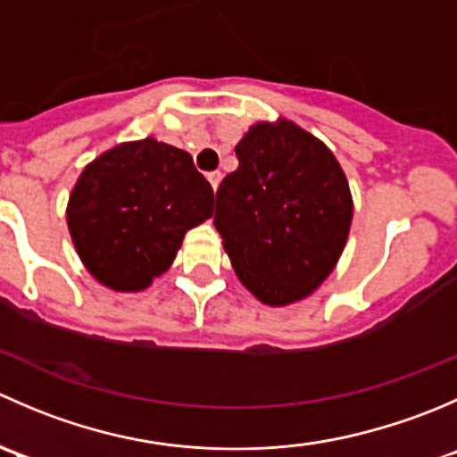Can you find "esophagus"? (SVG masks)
Returning <instances> with one entry per match:
<instances>
[{
    "mask_svg": "<svg viewBox=\"0 0 457 457\" xmlns=\"http://www.w3.org/2000/svg\"><path fill=\"white\" fill-rule=\"evenodd\" d=\"M220 179H223V177H220V172H210V174H207V181H210V186H212V190H219V186H220Z\"/></svg>",
    "mask_w": 457,
    "mask_h": 457,
    "instance_id": "esophagus-1",
    "label": "esophagus"
}]
</instances>
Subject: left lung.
Here are the masks:
<instances>
[{"instance_id": "8db88e82", "label": "left lung", "mask_w": 457, "mask_h": 457, "mask_svg": "<svg viewBox=\"0 0 457 457\" xmlns=\"http://www.w3.org/2000/svg\"><path fill=\"white\" fill-rule=\"evenodd\" d=\"M216 192L214 228L238 280L261 303L312 296L347 245L353 199L334 152L289 119L258 121Z\"/></svg>"}]
</instances>
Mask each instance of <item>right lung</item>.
<instances>
[{
  "mask_svg": "<svg viewBox=\"0 0 457 457\" xmlns=\"http://www.w3.org/2000/svg\"><path fill=\"white\" fill-rule=\"evenodd\" d=\"M214 192L186 150L145 137L87 163L66 207L72 245L92 278L143 292L177 258L187 229L207 220Z\"/></svg>",
  "mask_w": 457,
  "mask_h": 457,
  "instance_id": "right-lung-1",
  "label": "right lung"
}]
</instances>
